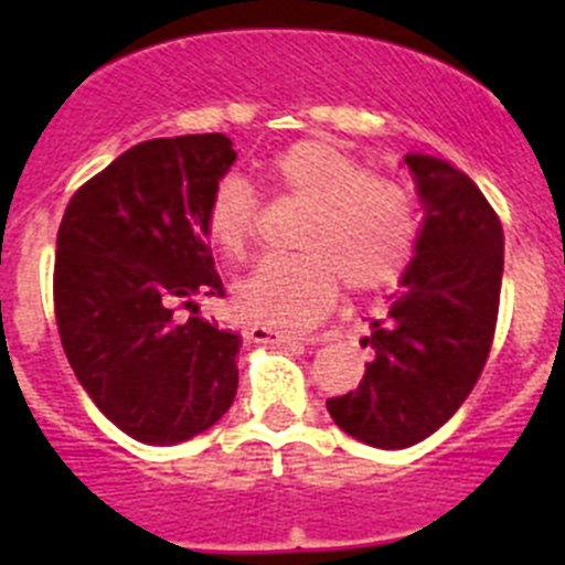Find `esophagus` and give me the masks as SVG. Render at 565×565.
<instances>
[{
	"label": "esophagus",
	"mask_w": 565,
	"mask_h": 565,
	"mask_svg": "<svg viewBox=\"0 0 565 565\" xmlns=\"http://www.w3.org/2000/svg\"><path fill=\"white\" fill-rule=\"evenodd\" d=\"M252 339L254 342H268V344H286V342H322L319 337H299V333L282 331V328H271V326H254L252 328Z\"/></svg>",
	"instance_id": "esophagus-1"
}]
</instances>
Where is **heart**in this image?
I'll return each mask as SVG.
<instances>
[{
    "label": "heart",
    "mask_w": 565,
    "mask_h": 565,
    "mask_svg": "<svg viewBox=\"0 0 565 565\" xmlns=\"http://www.w3.org/2000/svg\"><path fill=\"white\" fill-rule=\"evenodd\" d=\"M274 186L308 206L291 257L266 259L237 286L246 317L302 328L326 317L339 297L393 286L418 239V203L407 186L376 178L351 154L319 138L279 152L268 167ZM203 234L228 259H246L257 237V201L234 174L214 183Z\"/></svg>",
    "instance_id": "1"
}]
</instances>
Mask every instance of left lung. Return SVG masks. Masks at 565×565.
<instances>
[{
    "mask_svg": "<svg viewBox=\"0 0 565 565\" xmlns=\"http://www.w3.org/2000/svg\"><path fill=\"white\" fill-rule=\"evenodd\" d=\"M424 226L402 294L373 319L362 348L373 362L356 391L328 398L348 436L404 450L447 424L472 393L495 339L503 277V228L461 169L407 154Z\"/></svg>",
    "mask_w": 565,
    "mask_h": 565,
    "instance_id": "obj_1",
    "label": "left lung"
}]
</instances>
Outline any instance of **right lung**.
<instances>
[{
	"mask_svg": "<svg viewBox=\"0 0 565 565\" xmlns=\"http://www.w3.org/2000/svg\"><path fill=\"white\" fill-rule=\"evenodd\" d=\"M234 158L221 132L154 138L64 209L53 268L62 348L98 411L135 441H189L237 393L239 337L198 313L226 294L203 209Z\"/></svg>",
	"mask_w": 565,
	"mask_h": 565,
	"instance_id": "obj_1",
	"label": "right lung"
}]
</instances>
